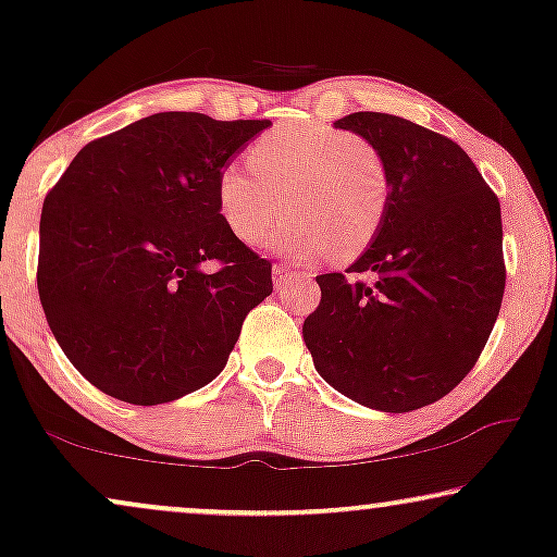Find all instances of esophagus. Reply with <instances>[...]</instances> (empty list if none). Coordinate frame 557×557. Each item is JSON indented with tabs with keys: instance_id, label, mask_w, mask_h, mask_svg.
<instances>
[{
	"instance_id": "34e87169",
	"label": "esophagus",
	"mask_w": 557,
	"mask_h": 557,
	"mask_svg": "<svg viewBox=\"0 0 557 557\" xmlns=\"http://www.w3.org/2000/svg\"><path fill=\"white\" fill-rule=\"evenodd\" d=\"M273 286L281 288L284 284H288V278L292 276H299V273H294V269L288 263H276L273 265ZM301 276H307V273H301Z\"/></svg>"
}]
</instances>
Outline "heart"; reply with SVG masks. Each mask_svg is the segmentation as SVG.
<instances>
[{
	"instance_id": "1",
	"label": "heart",
	"mask_w": 557,
	"mask_h": 557,
	"mask_svg": "<svg viewBox=\"0 0 557 557\" xmlns=\"http://www.w3.org/2000/svg\"><path fill=\"white\" fill-rule=\"evenodd\" d=\"M250 164L218 174V210L235 238L256 246L284 215L269 246L294 258L332 253L347 261L377 238L391 205V172L368 139L322 124H286L263 134Z\"/></svg>"
}]
</instances>
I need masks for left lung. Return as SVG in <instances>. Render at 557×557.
Returning <instances> with one entry per match:
<instances>
[{
  "instance_id": "obj_1",
  "label": "left lung",
  "mask_w": 557,
  "mask_h": 557,
  "mask_svg": "<svg viewBox=\"0 0 557 557\" xmlns=\"http://www.w3.org/2000/svg\"><path fill=\"white\" fill-rule=\"evenodd\" d=\"M383 154L385 223L347 273L317 276L322 301L304 319L319 375L349 400L408 413L454 391L490 339L505 294L497 195L459 144L391 113L334 121Z\"/></svg>"
}]
</instances>
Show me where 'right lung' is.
Wrapping results in <instances>:
<instances>
[{"mask_svg":"<svg viewBox=\"0 0 557 557\" xmlns=\"http://www.w3.org/2000/svg\"><path fill=\"white\" fill-rule=\"evenodd\" d=\"M269 126L154 113L86 144L45 197L37 292L98 391L157 406L223 372L273 284L271 263L220 215L218 174Z\"/></svg>","mask_w":557,"mask_h":557,"instance_id":"1","label":"right lung"}]
</instances>
